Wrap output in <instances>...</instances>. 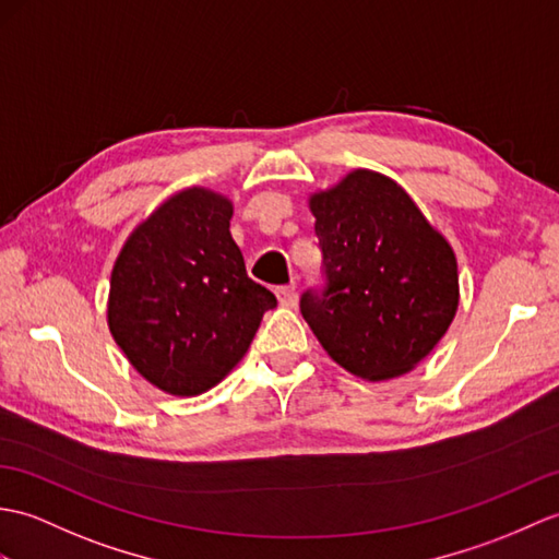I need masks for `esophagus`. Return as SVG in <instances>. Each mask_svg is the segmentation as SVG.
<instances>
[{"instance_id": "34e87169", "label": "esophagus", "mask_w": 559, "mask_h": 559, "mask_svg": "<svg viewBox=\"0 0 559 559\" xmlns=\"http://www.w3.org/2000/svg\"><path fill=\"white\" fill-rule=\"evenodd\" d=\"M276 297L283 307H295L297 305V293L295 285H283V288H276Z\"/></svg>"}]
</instances>
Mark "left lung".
Wrapping results in <instances>:
<instances>
[{
	"label": "left lung",
	"instance_id": "obj_1",
	"mask_svg": "<svg viewBox=\"0 0 559 559\" xmlns=\"http://www.w3.org/2000/svg\"><path fill=\"white\" fill-rule=\"evenodd\" d=\"M323 254V290L300 311L321 347L367 381L407 373L450 329L457 259L393 178L355 168L309 198Z\"/></svg>",
	"mask_w": 559,
	"mask_h": 559
}]
</instances>
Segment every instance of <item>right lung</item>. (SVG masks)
I'll use <instances>...</instances> for the list:
<instances>
[{
  "mask_svg": "<svg viewBox=\"0 0 559 559\" xmlns=\"http://www.w3.org/2000/svg\"><path fill=\"white\" fill-rule=\"evenodd\" d=\"M224 194L186 188L142 221L114 262L109 331L142 379L168 395L224 381L276 307L245 271Z\"/></svg>",
  "mask_w": 559,
  "mask_h": 559,
  "instance_id": "add662e5",
  "label": "right lung"
}]
</instances>
